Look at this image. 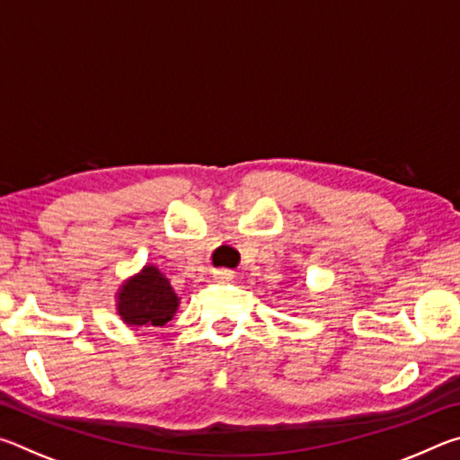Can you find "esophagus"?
<instances>
[{
    "label": "esophagus",
    "mask_w": 460,
    "mask_h": 460,
    "mask_svg": "<svg viewBox=\"0 0 460 460\" xmlns=\"http://www.w3.org/2000/svg\"><path fill=\"white\" fill-rule=\"evenodd\" d=\"M213 278H215V279H223V282H225V279H231L233 274H231L229 270H215V271H213Z\"/></svg>",
    "instance_id": "esophagus-1"
}]
</instances>
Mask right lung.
<instances>
[{"mask_svg": "<svg viewBox=\"0 0 460 460\" xmlns=\"http://www.w3.org/2000/svg\"><path fill=\"white\" fill-rule=\"evenodd\" d=\"M181 296H178L168 278L162 271L147 263L136 276L128 278L115 294V310H118L123 324L134 331L164 326L172 321Z\"/></svg>", "mask_w": 460, "mask_h": 460, "instance_id": "1", "label": "right lung"}]
</instances>
